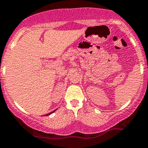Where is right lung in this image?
<instances>
[{"mask_svg":"<svg viewBox=\"0 0 148 148\" xmlns=\"http://www.w3.org/2000/svg\"><path fill=\"white\" fill-rule=\"evenodd\" d=\"M55 112V110H54V111H53V112H51V113L48 114H46V115H49V114H51V113H53V112Z\"/></svg>","mask_w":148,"mask_h":148,"instance_id":"obj_1","label":"right lung"}]
</instances>
